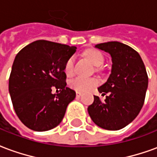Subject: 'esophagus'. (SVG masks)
<instances>
[{"label": "esophagus", "instance_id": "esophagus-1", "mask_svg": "<svg viewBox=\"0 0 157 157\" xmlns=\"http://www.w3.org/2000/svg\"><path fill=\"white\" fill-rule=\"evenodd\" d=\"M82 96V93L79 92V91H76V97H80Z\"/></svg>", "mask_w": 157, "mask_h": 157}]
</instances>
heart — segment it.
<instances>
[{
	"label": "heart",
	"mask_w": 157,
	"mask_h": 157,
	"mask_svg": "<svg viewBox=\"0 0 157 157\" xmlns=\"http://www.w3.org/2000/svg\"><path fill=\"white\" fill-rule=\"evenodd\" d=\"M85 56L90 60V62L96 67L101 66L104 62V57L101 52L95 49H89L85 53ZM74 57H70L65 65V72L67 75L71 76L74 72ZM98 85V80L95 78H85L78 76L73 78L70 82V86L72 89L76 90L77 91L85 92L92 90L95 86Z\"/></svg>",
	"instance_id": "b5f03b06"
}]
</instances>
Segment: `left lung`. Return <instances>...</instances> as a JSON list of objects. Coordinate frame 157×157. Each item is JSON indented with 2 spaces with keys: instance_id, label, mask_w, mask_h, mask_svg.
I'll list each match as a JSON object with an SVG mask.
<instances>
[{
  "instance_id": "8db88e82",
  "label": "left lung",
  "mask_w": 157,
  "mask_h": 157,
  "mask_svg": "<svg viewBox=\"0 0 157 157\" xmlns=\"http://www.w3.org/2000/svg\"><path fill=\"white\" fill-rule=\"evenodd\" d=\"M95 48L109 53L112 59L111 73L98 88L101 95L109 93L104 101L94 96L88 107L93 122L106 130L122 129L138 116L144 105L148 75L141 56L132 48L120 42H108Z\"/></svg>"
}]
</instances>
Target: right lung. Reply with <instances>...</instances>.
<instances>
[{"instance_id": "right-lung-1", "label": "right lung", "mask_w": 157, "mask_h": 157, "mask_svg": "<svg viewBox=\"0 0 157 157\" xmlns=\"http://www.w3.org/2000/svg\"><path fill=\"white\" fill-rule=\"evenodd\" d=\"M77 48L37 40L17 54L8 90L15 113L25 126L36 132L55 128L64 117L76 93L67 87L65 65ZM62 91L53 94L52 88Z\"/></svg>"}]
</instances>
